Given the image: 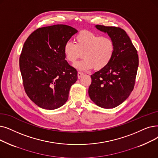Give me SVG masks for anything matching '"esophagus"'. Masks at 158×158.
<instances>
[{
  "label": "esophagus",
  "mask_w": 158,
  "mask_h": 158,
  "mask_svg": "<svg viewBox=\"0 0 158 158\" xmlns=\"http://www.w3.org/2000/svg\"><path fill=\"white\" fill-rule=\"evenodd\" d=\"M83 75V72H78V73H77V77H78V78L80 79V78L82 77V75Z\"/></svg>",
  "instance_id": "1"
}]
</instances>
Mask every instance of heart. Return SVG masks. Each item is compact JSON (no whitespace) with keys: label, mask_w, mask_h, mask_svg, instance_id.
<instances>
[{"label":"heart","mask_w":158,"mask_h":158,"mask_svg":"<svg viewBox=\"0 0 158 158\" xmlns=\"http://www.w3.org/2000/svg\"><path fill=\"white\" fill-rule=\"evenodd\" d=\"M75 41V44L67 42L64 44V53L66 59L71 63H75L83 55L84 59L75 65L79 70L104 69L114 57L115 46L111 38L83 30L77 34Z\"/></svg>","instance_id":"obj_1"}]
</instances>
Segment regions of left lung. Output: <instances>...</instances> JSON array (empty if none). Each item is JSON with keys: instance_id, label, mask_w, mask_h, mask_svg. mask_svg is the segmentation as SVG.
I'll return each mask as SVG.
<instances>
[{"instance_id": "left-lung-1", "label": "left lung", "mask_w": 158, "mask_h": 158, "mask_svg": "<svg viewBox=\"0 0 158 158\" xmlns=\"http://www.w3.org/2000/svg\"><path fill=\"white\" fill-rule=\"evenodd\" d=\"M107 33L115 43V53L110 64L91 75L88 94L103 108H113L124 102L134 88L139 65L138 54L126 31L119 27L96 25Z\"/></svg>"}]
</instances>
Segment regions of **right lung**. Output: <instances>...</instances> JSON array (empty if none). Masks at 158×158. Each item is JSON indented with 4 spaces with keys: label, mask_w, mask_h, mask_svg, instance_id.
<instances>
[{
    "label": "right lung",
    "mask_w": 158,
    "mask_h": 158,
    "mask_svg": "<svg viewBox=\"0 0 158 158\" xmlns=\"http://www.w3.org/2000/svg\"><path fill=\"white\" fill-rule=\"evenodd\" d=\"M77 30L64 24L39 28L27 38L19 57L26 94L39 107L54 110L67 101L77 71L65 60L64 46Z\"/></svg>",
    "instance_id": "1"
}]
</instances>
